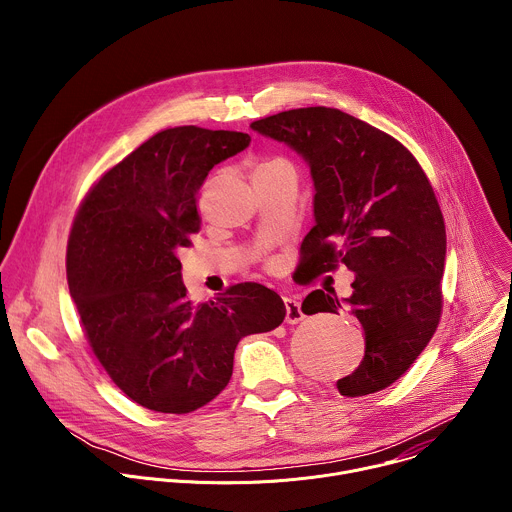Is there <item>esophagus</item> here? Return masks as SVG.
<instances>
[{
	"mask_svg": "<svg viewBox=\"0 0 512 512\" xmlns=\"http://www.w3.org/2000/svg\"><path fill=\"white\" fill-rule=\"evenodd\" d=\"M283 304H285V322L287 324H298L304 320V312H302V306L298 300L283 298Z\"/></svg>",
	"mask_w": 512,
	"mask_h": 512,
	"instance_id": "esophagus-1",
	"label": "esophagus"
}]
</instances>
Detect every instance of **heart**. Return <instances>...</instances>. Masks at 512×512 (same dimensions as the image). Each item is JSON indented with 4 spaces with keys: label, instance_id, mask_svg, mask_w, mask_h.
<instances>
[{
    "label": "heart",
    "instance_id": "1",
    "mask_svg": "<svg viewBox=\"0 0 512 512\" xmlns=\"http://www.w3.org/2000/svg\"><path fill=\"white\" fill-rule=\"evenodd\" d=\"M275 174H289L296 176L294 164L289 160L281 158V156H273V158H263L257 166H255V174L253 176H275Z\"/></svg>",
    "mask_w": 512,
    "mask_h": 512
}]
</instances>
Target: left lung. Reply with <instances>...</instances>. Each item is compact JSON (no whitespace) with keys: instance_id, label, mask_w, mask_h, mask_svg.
<instances>
[{"instance_id":"1","label":"left lung","mask_w":512,"mask_h":512,"mask_svg":"<svg viewBox=\"0 0 512 512\" xmlns=\"http://www.w3.org/2000/svg\"><path fill=\"white\" fill-rule=\"evenodd\" d=\"M300 154L314 180L316 225L302 243L308 275L354 271L352 296L312 291L304 314L348 308L364 330V358L336 383L360 397L395 383L442 316L446 225L433 188L395 137L330 107L283 111L251 123Z\"/></svg>"}]
</instances>
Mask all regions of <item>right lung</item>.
<instances>
[{
    "label": "right lung",
    "instance_id": "obj_1",
    "mask_svg": "<svg viewBox=\"0 0 512 512\" xmlns=\"http://www.w3.org/2000/svg\"><path fill=\"white\" fill-rule=\"evenodd\" d=\"M249 143L241 131L164 129L93 186L72 223L66 277L85 336L113 383L145 409L180 415L206 405L231 381L239 340L285 318L261 283L192 304L182 281L178 251L200 229L198 190Z\"/></svg>",
    "mask_w": 512,
    "mask_h": 512
}]
</instances>
